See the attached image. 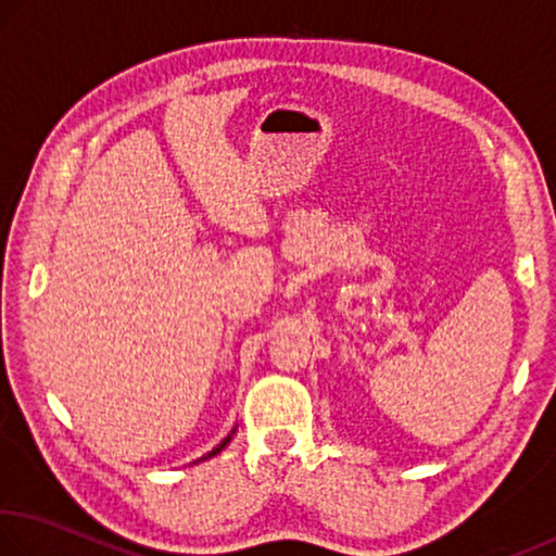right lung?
<instances>
[{"label":"right lung","instance_id":"right-lung-1","mask_svg":"<svg viewBox=\"0 0 556 556\" xmlns=\"http://www.w3.org/2000/svg\"><path fill=\"white\" fill-rule=\"evenodd\" d=\"M235 431H238V427H232V431H230V434H228V437H225V439L220 441V444H218V446H215L213 451H208V454H205V456H201L199 460H208V458H213V456H218V454H220V451H223L225 446H228V444H230V439H232V434H235ZM199 460H193V464H199Z\"/></svg>","mask_w":556,"mask_h":556}]
</instances>
